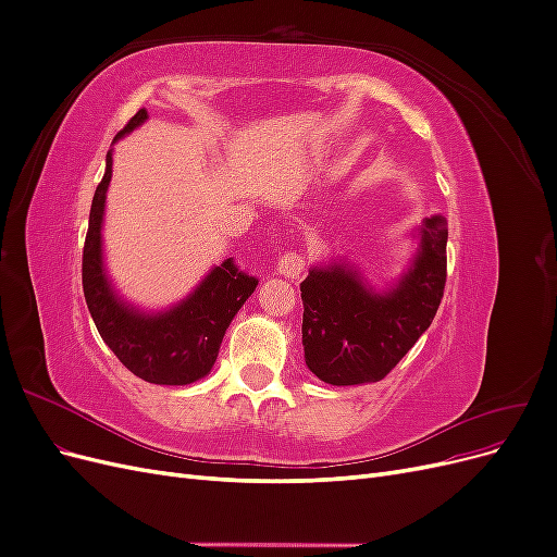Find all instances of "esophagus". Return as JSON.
<instances>
[{
  "instance_id": "34e87169",
  "label": "esophagus",
  "mask_w": 557,
  "mask_h": 557,
  "mask_svg": "<svg viewBox=\"0 0 557 557\" xmlns=\"http://www.w3.org/2000/svg\"><path fill=\"white\" fill-rule=\"evenodd\" d=\"M276 272L281 276H285V278L295 281V278L301 276V272H305V258L297 256V252H293V250L283 252V256L278 258V262H276Z\"/></svg>"
}]
</instances>
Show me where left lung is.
<instances>
[{
	"mask_svg": "<svg viewBox=\"0 0 557 557\" xmlns=\"http://www.w3.org/2000/svg\"><path fill=\"white\" fill-rule=\"evenodd\" d=\"M446 242V218H425L411 267L383 293L346 262L309 269L299 283L305 301L301 344L307 367L320 381L360 385L391 374L442 305Z\"/></svg>",
	"mask_w": 557,
	"mask_h": 557,
	"instance_id": "left-lung-1",
	"label": "left lung"
}]
</instances>
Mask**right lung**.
Instances as JSON below:
<instances>
[{"label":"right lung","instance_id":"right-lung-1","mask_svg":"<svg viewBox=\"0 0 557 557\" xmlns=\"http://www.w3.org/2000/svg\"><path fill=\"white\" fill-rule=\"evenodd\" d=\"M146 109H139L115 134V141L146 123ZM111 156L113 150L107 153V172L92 197L86 246H83L86 305L104 344L134 376L158 385L195 383L211 372L225 330L244 301L258 288V278L239 272L234 260L227 258L223 264L213 267L188 297L166 311L146 313L117 297L102 256Z\"/></svg>","mask_w":557,"mask_h":557}]
</instances>
